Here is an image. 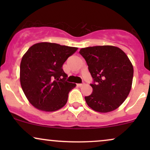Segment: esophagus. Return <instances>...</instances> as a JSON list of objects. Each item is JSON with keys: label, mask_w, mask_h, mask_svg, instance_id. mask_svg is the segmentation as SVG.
Masks as SVG:
<instances>
[{"label": "esophagus", "mask_w": 150, "mask_h": 150, "mask_svg": "<svg viewBox=\"0 0 150 150\" xmlns=\"http://www.w3.org/2000/svg\"><path fill=\"white\" fill-rule=\"evenodd\" d=\"M84 85H85V84H84V83L77 84V86H78V87H82V86H84Z\"/></svg>", "instance_id": "esophagus-1"}]
</instances>
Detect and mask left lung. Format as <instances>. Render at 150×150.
<instances>
[{"label":"left lung","instance_id":"left-lung-1","mask_svg":"<svg viewBox=\"0 0 150 150\" xmlns=\"http://www.w3.org/2000/svg\"><path fill=\"white\" fill-rule=\"evenodd\" d=\"M80 53L94 80L92 93L85 97L87 104L100 113L116 110L132 87L133 66L128 56L118 47L108 45L82 48Z\"/></svg>","mask_w":150,"mask_h":150}]
</instances>
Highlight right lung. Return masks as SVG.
Here are the masks:
<instances>
[{
	"label": "right lung",
	"instance_id": "add662e5",
	"mask_svg": "<svg viewBox=\"0 0 150 150\" xmlns=\"http://www.w3.org/2000/svg\"><path fill=\"white\" fill-rule=\"evenodd\" d=\"M77 47L55 43L34 44L23 55L20 80L26 97L41 111H55L66 104L68 93L76 84L65 81L63 63Z\"/></svg>",
	"mask_w": 150,
	"mask_h": 150
}]
</instances>
